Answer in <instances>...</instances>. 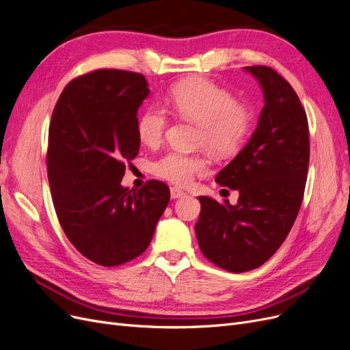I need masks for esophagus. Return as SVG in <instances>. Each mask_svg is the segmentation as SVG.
Instances as JSON below:
<instances>
[{"mask_svg": "<svg viewBox=\"0 0 350 350\" xmlns=\"http://www.w3.org/2000/svg\"><path fill=\"white\" fill-rule=\"evenodd\" d=\"M184 196H185V193L181 191V189H179L178 187L171 188V197L172 198H179V197H184Z\"/></svg>", "mask_w": 350, "mask_h": 350, "instance_id": "1", "label": "esophagus"}]
</instances>
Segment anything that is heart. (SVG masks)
Returning a JSON list of instances; mask_svg holds the SVG:
<instances>
[{"instance_id": "heart-1", "label": "heart", "mask_w": 350, "mask_h": 350, "mask_svg": "<svg viewBox=\"0 0 350 350\" xmlns=\"http://www.w3.org/2000/svg\"><path fill=\"white\" fill-rule=\"evenodd\" d=\"M171 111L198 125L197 144L217 157H229L241 150L252 131L254 115L247 105L203 77L179 81L169 93ZM167 126L166 112L159 107L147 108L137 122V135L143 144L154 147L162 142ZM156 176L185 187L207 171V159L200 153L171 150L152 163Z\"/></svg>"}]
</instances>
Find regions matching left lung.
<instances>
[{"instance_id": "left-lung-1", "label": "left lung", "mask_w": 350, "mask_h": 350, "mask_svg": "<svg viewBox=\"0 0 350 350\" xmlns=\"http://www.w3.org/2000/svg\"><path fill=\"white\" fill-rule=\"evenodd\" d=\"M264 93L251 140L216 181L239 193L238 204L200 196L197 241L217 267L243 273L262 266L291 232L302 204L310 165L308 118L280 74L267 66L245 67Z\"/></svg>"}]
</instances>
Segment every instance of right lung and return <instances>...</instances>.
<instances>
[{"instance_id": "1", "label": "right lung", "mask_w": 350, "mask_h": 350, "mask_svg": "<svg viewBox=\"0 0 350 350\" xmlns=\"http://www.w3.org/2000/svg\"><path fill=\"white\" fill-rule=\"evenodd\" d=\"M143 74L100 68L72 79L59 94L48 134V181L59 225L88 260L121 266L143 254L171 191L147 181L121 185L139 153L137 111L149 94Z\"/></svg>"}]
</instances>
